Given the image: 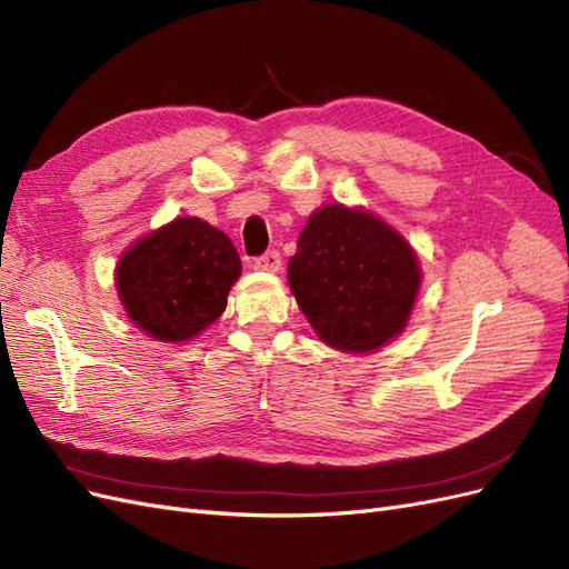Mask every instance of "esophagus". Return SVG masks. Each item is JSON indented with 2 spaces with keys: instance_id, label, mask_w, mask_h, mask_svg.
<instances>
[{
  "instance_id": "esophagus-1",
  "label": "esophagus",
  "mask_w": 569,
  "mask_h": 569,
  "mask_svg": "<svg viewBox=\"0 0 569 569\" xmlns=\"http://www.w3.org/2000/svg\"><path fill=\"white\" fill-rule=\"evenodd\" d=\"M256 270H263V272H280L282 270V258L278 251H268L263 256H258L253 261Z\"/></svg>"
}]
</instances>
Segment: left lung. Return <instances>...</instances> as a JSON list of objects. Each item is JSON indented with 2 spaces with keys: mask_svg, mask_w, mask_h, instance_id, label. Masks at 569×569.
I'll list each match as a JSON object with an SVG mask.
<instances>
[{
  "mask_svg": "<svg viewBox=\"0 0 569 569\" xmlns=\"http://www.w3.org/2000/svg\"><path fill=\"white\" fill-rule=\"evenodd\" d=\"M287 278L320 341L343 353H375L406 330L422 270L389 222L325 203L308 216Z\"/></svg>",
  "mask_w": 569,
  "mask_h": 569,
  "instance_id": "obj_1",
  "label": "left lung"
}]
</instances>
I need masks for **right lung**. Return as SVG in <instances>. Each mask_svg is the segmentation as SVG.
Here are the masks:
<instances>
[{"instance_id":"right-lung-1","label":"right lung","mask_w":569,"mask_h":569,"mask_svg":"<svg viewBox=\"0 0 569 569\" xmlns=\"http://www.w3.org/2000/svg\"><path fill=\"white\" fill-rule=\"evenodd\" d=\"M239 274L242 261L230 237L201 218L182 216L120 253L113 280L137 330L180 343L222 316Z\"/></svg>"}]
</instances>
